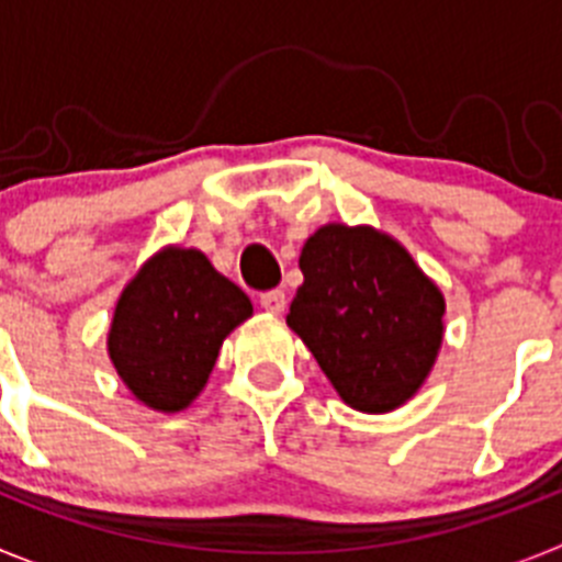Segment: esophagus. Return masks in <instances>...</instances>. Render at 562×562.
Returning <instances> with one entry per match:
<instances>
[{"label":"esophagus","instance_id":"esophagus-1","mask_svg":"<svg viewBox=\"0 0 562 562\" xmlns=\"http://www.w3.org/2000/svg\"><path fill=\"white\" fill-rule=\"evenodd\" d=\"M258 304H261V310L270 312V315H281V312H284V306H286V295L281 290L261 292Z\"/></svg>","mask_w":562,"mask_h":562}]
</instances>
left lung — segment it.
I'll list each match as a JSON object with an SVG mask.
<instances>
[{
  "label": "left lung",
  "mask_w": 562,
  "mask_h": 562,
  "mask_svg": "<svg viewBox=\"0 0 562 562\" xmlns=\"http://www.w3.org/2000/svg\"><path fill=\"white\" fill-rule=\"evenodd\" d=\"M304 284L286 326L346 405L400 408L428 380L445 335V295L411 252L369 225H324L301 250Z\"/></svg>",
  "instance_id": "1"
}]
</instances>
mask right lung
I'll return each mask as SVG.
<instances>
[{
    "label": "right lung",
    "instance_id": "right-lung-1",
    "mask_svg": "<svg viewBox=\"0 0 562 562\" xmlns=\"http://www.w3.org/2000/svg\"><path fill=\"white\" fill-rule=\"evenodd\" d=\"M250 315V297L205 252L162 247L121 292L109 357L143 405L177 414L200 396L222 340Z\"/></svg>",
    "mask_w": 562,
    "mask_h": 562
}]
</instances>
